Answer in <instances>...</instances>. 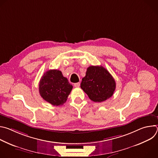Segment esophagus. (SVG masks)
Here are the masks:
<instances>
[{
    "instance_id": "1",
    "label": "esophagus",
    "mask_w": 158,
    "mask_h": 158,
    "mask_svg": "<svg viewBox=\"0 0 158 158\" xmlns=\"http://www.w3.org/2000/svg\"><path fill=\"white\" fill-rule=\"evenodd\" d=\"M80 84H81L80 82H77V83H75V84H74V85L76 87H79L80 86Z\"/></svg>"
}]
</instances>
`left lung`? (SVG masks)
<instances>
[{"label":"left lung","mask_w":158,"mask_h":158,"mask_svg":"<svg viewBox=\"0 0 158 158\" xmlns=\"http://www.w3.org/2000/svg\"><path fill=\"white\" fill-rule=\"evenodd\" d=\"M81 87L94 102H101L110 98L116 89V82L102 66H89L82 78Z\"/></svg>","instance_id":"left-lung-1"}]
</instances>
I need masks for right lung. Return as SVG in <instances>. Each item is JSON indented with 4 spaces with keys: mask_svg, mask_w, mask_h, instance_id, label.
<instances>
[{
    "mask_svg": "<svg viewBox=\"0 0 158 158\" xmlns=\"http://www.w3.org/2000/svg\"><path fill=\"white\" fill-rule=\"evenodd\" d=\"M73 89V85L59 70H49L42 76L39 91L41 97L53 106L65 103Z\"/></svg>",
    "mask_w": 158,
    "mask_h": 158,
    "instance_id": "add662e5",
    "label": "right lung"
}]
</instances>
